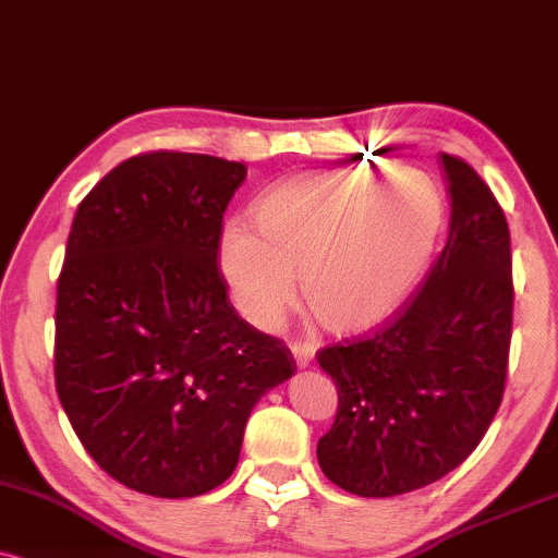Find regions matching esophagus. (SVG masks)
<instances>
[{
    "label": "esophagus",
    "mask_w": 558,
    "mask_h": 558,
    "mask_svg": "<svg viewBox=\"0 0 558 558\" xmlns=\"http://www.w3.org/2000/svg\"><path fill=\"white\" fill-rule=\"evenodd\" d=\"M292 354H294V362L300 364V367H307V364L313 362V356H315V347L311 341H294L292 343Z\"/></svg>",
    "instance_id": "esophagus-1"
}]
</instances>
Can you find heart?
I'll return each mask as SVG.
<instances>
[{
    "instance_id": "b5f03b06",
    "label": "heart",
    "mask_w": 558,
    "mask_h": 558,
    "mask_svg": "<svg viewBox=\"0 0 558 558\" xmlns=\"http://www.w3.org/2000/svg\"><path fill=\"white\" fill-rule=\"evenodd\" d=\"M318 170L287 178L253 204L256 229L227 222L217 264L253 326L277 328L302 279L311 311L339 333L393 315L429 266L445 202L418 170Z\"/></svg>"
}]
</instances>
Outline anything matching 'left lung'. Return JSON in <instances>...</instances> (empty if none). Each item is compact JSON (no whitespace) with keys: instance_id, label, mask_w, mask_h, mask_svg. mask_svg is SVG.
<instances>
[{"instance_id":"1","label":"left lung","mask_w":558,"mask_h":558,"mask_svg":"<svg viewBox=\"0 0 558 558\" xmlns=\"http://www.w3.org/2000/svg\"><path fill=\"white\" fill-rule=\"evenodd\" d=\"M442 170L450 235L432 271L373 336L315 354L339 393L318 463L356 497H398L456 471L505 396L510 227L469 162L442 155Z\"/></svg>"}]
</instances>
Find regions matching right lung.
<instances>
[{"label": "right lung", "instance_id": "1", "mask_svg": "<svg viewBox=\"0 0 558 558\" xmlns=\"http://www.w3.org/2000/svg\"><path fill=\"white\" fill-rule=\"evenodd\" d=\"M243 162L147 153L82 198L57 287L53 377L89 458L129 489L198 497L235 471L294 356L240 318L217 264Z\"/></svg>", "mask_w": 558, "mask_h": 558}]
</instances>
